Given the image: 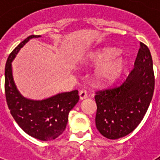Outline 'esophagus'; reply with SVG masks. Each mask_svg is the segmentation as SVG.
<instances>
[{"mask_svg":"<svg viewBox=\"0 0 160 160\" xmlns=\"http://www.w3.org/2000/svg\"><path fill=\"white\" fill-rule=\"evenodd\" d=\"M79 95H80V99L81 100H84V99H85V98H87V96H88L87 92H86L85 90H80Z\"/></svg>","mask_w":160,"mask_h":160,"instance_id":"obj_1","label":"esophagus"}]
</instances>
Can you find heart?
I'll return each instance as SVG.
<instances>
[{"label":"heart","mask_w":160,"mask_h":160,"mask_svg":"<svg viewBox=\"0 0 160 160\" xmlns=\"http://www.w3.org/2000/svg\"><path fill=\"white\" fill-rule=\"evenodd\" d=\"M114 48L98 51L90 59V64L98 65L93 74V80L98 85H109L119 79L127 67V61Z\"/></svg>","instance_id":"1"}]
</instances>
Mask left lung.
Segmentation results:
<instances>
[{
    "instance_id": "left-lung-1",
    "label": "left lung",
    "mask_w": 160,
    "mask_h": 160,
    "mask_svg": "<svg viewBox=\"0 0 160 160\" xmlns=\"http://www.w3.org/2000/svg\"><path fill=\"white\" fill-rule=\"evenodd\" d=\"M154 90L151 54L140 42L134 69L123 84L96 92L95 124L99 132L109 139H119L131 133L147 112Z\"/></svg>"
}]
</instances>
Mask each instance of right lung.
Returning a JSON list of instances; mask_svg holds the SVG:
<instances>
[{"mask_svg":"<svg viewBox=\"0 0 160 160\" xmlns=\"http://www.w3.org/2000/svg\"><path fill=\"white\" fill-rule=\"evenodd\" d=\"M30 36L16 46L9 55L5 68V93L11 115L30 136L42 141L56 139L66 128L68 115L79 101L78 90L59 93L41 100H31L21 95L14 82L11 62L31 39Z\"/></svg>","mask_w":160,"mask_h":160,"instance_id":"obj_1","label":"right lung"}]
</instances>
